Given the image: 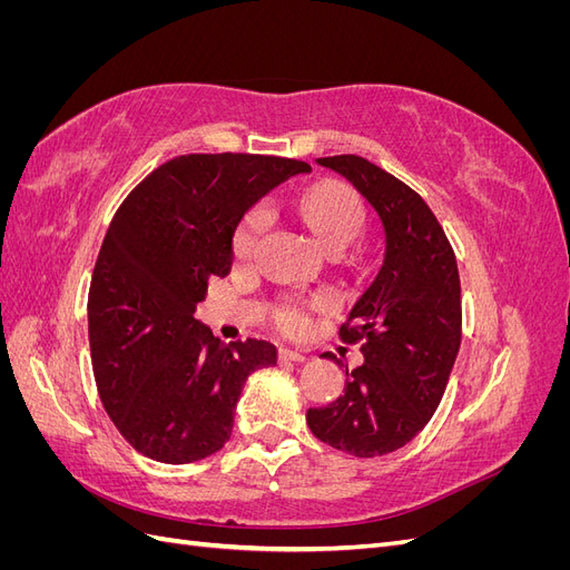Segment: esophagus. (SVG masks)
Listing matches in <instances>:
<instances>
[{
	"label": "esophagus",
	"mask_w": 570,
	"mask_h": 570,
	"mask_svg": "<svg viewBox=\"0 0 570 570\" xmlns=\"http://www.w3.org/2000/svg\"><path fill=\"white\" fill-rule=\"evenodd\" d=\"M306 356L299 354V352H292V350H281L278 352V361L281 364H302Z\"/></svg>",
	"instance_id": "obj_1"
}]
</instances>
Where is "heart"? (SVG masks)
<instances>
[{"instance_id":"1","label":"heart","mask_w":570,"mask_h":570,"mask_svg":"<svg viewBox=\"0 0 570 570\" xmlns=\"http://www.w3.org/2000/svg\"><path fill=\"white\" fill-rule=\"evenodd\" d=\"M289 216L312 237V243L327 256H340L364 226V206L347 185L323 178L302 187L289 199ZM264 218L249 214L239 223L233 237V256L237 264H249ZM275 325L287 335H297L306 327V312L299 302H283L275 308Z\"/></svg>"}]
</instances>
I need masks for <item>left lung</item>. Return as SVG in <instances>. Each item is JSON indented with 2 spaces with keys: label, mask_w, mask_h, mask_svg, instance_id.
Masks as SVG:
<instances>
[{
  "label": "left lung",
  "mask_w": 570,
  "mask_h": 570,
  "mask_svg": "<svg viewBox=\"0 0 570 570\" xmlns=\"http://www.w3.org/2000/svg\"><path fill=\"white\" fill-rule=\"evenodd\" d=\"M318 166L347 178L383 226V264L352 306L342 340L364 364L344 371L337 402L308 409L312 433L361 459L396 452L433 416L461 344V285L454 252L428 204L375 164L344 154Z\"/></svg>",
  "instance_id": "1"
}]
</instances>
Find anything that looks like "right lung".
Here are the masks:
<instances>
[{
  "label": "right lung",
  "mask_w": 570,
  "mask_h": 570,
  "mask_svg": "<svg viewBox=\"0 0 570 570\" xmlns=\"http://www.w3.org/2000/svg\"><path fill=\"white\" fill-rule=\"evenodd\" d=\"M302 174L312 166L295 159L185 154L118 206L92 273L88 333L101 404L140 454L193 463L218 452L247 377L278 361L266 340L220 342L195 312L233 268L239 220Z\"/></svg>",
  "instance_id": "obj_1"
}]
</instances>
